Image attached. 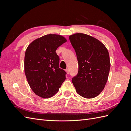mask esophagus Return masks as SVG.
<instances>
[{
  "mask_svg": "<svg viewBox=\"0 0 131 131\" xmlns=\"http://www.w3.org/2000/svg\"><path fill=\"white\" fill-rule=\"evenodd\" d=\"M66 72H67V74H69V69H66Z\"/></svg>",
  "mask_w": 131,
  "mask_h": 131,
  "instance_id": "esophagus-1",
  "label": "esophagus"
}]
</instances>
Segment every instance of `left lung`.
Returning <instances> with one entry per match:
<instances>
[{
    "label": "left lung",
    "instance_id": "8db88e82",
    "mask_svg": "<svg viewBox=\"0 0 131 131\" xmlns=\"http://www.w3.org/2000/svg\"><path fill=\"white\" fill-rule=\"evenodd\" d=\"M77 54L79 70L72 82L82 97H96L103 90L110 68L108 50L103 43L90 35L77 33L69 37Z\"/></svg>",
    "mask_w": 131,
    "mask_h": 131
}]
</instances>
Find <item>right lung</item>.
Returning <instances> with one entry per match:
<instances>
[{
	"label": "right lung",
	"instance_id": "1",
	"mask_svg": "<svg viewBox=\"0 0 131 131\" xmlns=\"http://www.w3.org/2000/svg\"><path fill=\"white\" fill-rule=\"evenodd\" d=\"M67 41L57 34H47L31 42L25 56V72L28 82L38 96L52 97L66 80L67 73L59 68L56 51Z\"/></svg>",
	"mask_w": 131,
	"mask_h": 131
}]
</instances>
